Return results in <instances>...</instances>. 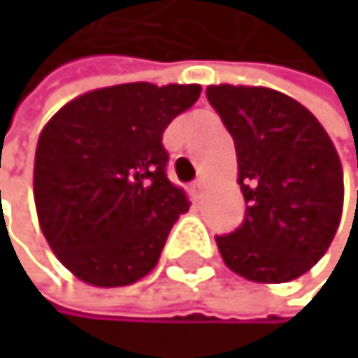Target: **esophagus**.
<instances>
[{
  "label": "esophagus",
  "mask_w": 358,
  "mask_h": 358,
  "mask_svg": "<svg viewBox=\"0 0 358 358\" xmlns=\"http://www.w3.org/2000/svg\"><path fill=\"white\" fill-rule=\"evenodd\" d=\"M203 189H206V182L201 180V178H197V180L191 185V193H193V197H199V195L203 193Z\"/></svg>",
  "instance_id": "34e87169"
}]
</instances>
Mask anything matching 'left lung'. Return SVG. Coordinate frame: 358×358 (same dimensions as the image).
<instances>
[{
    "label": "left lung",
    "instance_id": "obj_1",
    "mask_svg": "<svg viewBox=\"0 0 358 358\" xmlns=\"http://www.w3.org/2000/svg\"><path fill=\"white\" fill-rule=\"evenodd\" d=\"M208 103L229 131L247 213L217 247L227 268L283 283L327 253L341 219L343 171L315 115L271 87L210 85Z\"/></svg>",
    "mask_w": 358,
    "mask_h": 358
}]
</instances>
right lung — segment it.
I'll list each match as a JSON object with an SVG mask.
<instances>
[{
  "label": "right lung",
  "mask_w": 358,
  "mask_h": 358,
  "mask_svg": "<svg viewBox=\"0 0 358 358\" xmlns=\"http://www.w3.org/2000/svg\"><path fill=\"white\" fill-rule=\"evenodd\" d=\"M201 85L122 83L64 105L43 129L34 199L59 262L85 283L131 285L152 271L189 210L165 173L163 133Z\"/></svg>",
  "instance_id": "1"
}]
</instances>
